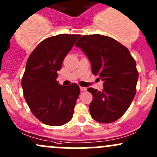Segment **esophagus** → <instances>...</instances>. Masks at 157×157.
Here are the masks:
<instances>
[{
	"label": "esophagus",
	"instance_id": "obj_1",
	"mask_svg": "<svg viewBox=\"0 0 157 157\" xmlns=\"http://www.w3.org/2000/svg\"><path fill=\"white\" fill-rule=\"evenodd\" d=\"M80 90H81V91L83 92V91H85V90H87V89H86V87H80Z\"/></svg>",
	"mask_w": 157,
	"mask_h": 157
}]
</instances>
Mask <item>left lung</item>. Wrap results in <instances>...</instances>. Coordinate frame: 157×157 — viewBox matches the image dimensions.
I'll return each mask as SVG.
<instances>
[{"label":"left lung","instance_id":"1","mask_svg":"<svg viewBox=\"0 0 157 157\" xmlns=\"http://www.w3.org/2000/svg\"><path fill=\"white\" fill-rule=\"evenodd\" d=\"M75 45L89 58L93 74L104 82L101 91L87 88L93 95L89 105L90 115L102 124L117 121L129 109L136 95L139 78L136 60L126 47L103 35H84Z\"/></svg>","mask_w":157,"mask_h":157}]
</instances>
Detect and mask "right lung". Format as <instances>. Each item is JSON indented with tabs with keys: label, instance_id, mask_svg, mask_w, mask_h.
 I'll return each instance as SVG.
<instances>
[{
	"label": "right lung",
	"instance_id": "1",
	"mask_svg": "<svg viewBox=\"0 0 157 157\" xmlns=\"http://www.w3.org/2000/svg\"><path fill=\"white\" fill-rule=\"evenodd\" d=\"M80 36L59 34L46 38L28 59L21 79L24 97L33 115L46 125H63L72 117L80 88L75 83L60 85L57 72Z\"/></svg>",
	"mask_w": 157,
	"mask_h": 157
}]
</instances>
